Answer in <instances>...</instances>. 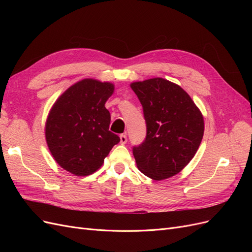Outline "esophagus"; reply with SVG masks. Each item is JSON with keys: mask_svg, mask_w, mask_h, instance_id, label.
<instances>
[{"mask_svg": "<svg viewBox=\"0 0 252 252\" xmlns=\"http://www.w3.org/2000/svg\"><path fill=\"white\" fill-rule=\"evenodd\" d=\"M120 142H121V144H126L127 143L126 134H121L120 135Z\"/></svg>", "mask_w": 252, "mask_h": 252, "instance_id": "1", "label": "esophagus"}]
</instances>
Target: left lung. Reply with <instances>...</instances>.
<instances>
[{
  "label": "left lung",
  "mask_w": 252,
  "mask_h": 252,
  "mask_svg": "<svg viewBox=\"0 0 252 252\" xmlns=\"http://www.w3.org/2000/svg\"><path fill=\"white\" fill-rule=\"evenodd\" d=\"M143 106L146 139L132 152L139 170L161 181L191 161L204 134V118L181 86L162 78L130 84Z\"/></svg>",
  "instance_id": "8db88e82"
}]
</instances>
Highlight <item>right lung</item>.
Returning a JSON list of instances; mask_svg holds the SVG:
<instances>
[{
  "label": "right lung",
  "instance_id": "obj_1",
  "mask_svg": "<svg viewBox=\"0 0 252 252\" xmlns=\"http://www.w3.org/2000/svg\"><path fill=\"white\" fill-rule=\"evenodd\" d=\"M109 82L84 79L73 84L52 105L45 138L56 162L78 177L95 172L120 138L109 131L105 103L112 95Z\"/></svg>",
  "mask_w": 252,
  "mask_h": 252
}]
</instances>
